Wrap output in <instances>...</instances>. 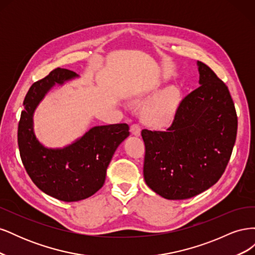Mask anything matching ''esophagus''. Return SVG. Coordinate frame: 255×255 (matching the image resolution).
Masks as SVG:
<instances>
[{
    "instance_id": "1",
    "label": "esophagus",
    "mask_w": 255,
    "mask_h": 255,
    "mask_svg": "<svg viewBox=\"0 0 255 255\" xmlns=\"http://www.w3.org/2000/svg\"><path fill=\"white\" fill-rule=\"evenodd\" d=\"M140 127L139 125H137V123H133L132 126H130V133H132L133 135L135 136H139L140 135Z\"/></svg>"
}]
</instances>
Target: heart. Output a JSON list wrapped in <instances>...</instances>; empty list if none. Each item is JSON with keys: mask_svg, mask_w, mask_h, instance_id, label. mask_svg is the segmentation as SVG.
I'll return each instance as SVG.
<instances>
[{"mask_svg": "<svg viewBox=\"0 0 255 255\" xmlns=\"http://www.w3.org/2000/svg\"><path fill=\"white\" fill-rule=\"evenodd\" d=\"M149 89L145 88L143 94ZM180 102V92L174 87L163 90L152 99L143 111V120L145 123L154 127L167 125L176 112Z\"/></svg>", "mask_w": 255, "mask_h": 255, "instance_id": "heart-1", "label": "heart"}]
</instances>
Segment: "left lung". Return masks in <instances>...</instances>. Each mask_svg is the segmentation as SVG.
Segmentation results:
<instances>
[{
    "label": "left lung",
    "instance_id": "obj_1",
    "mask_svg": "<svg viewBox=\"0 0 255 255\" xmlns=\"http://www.w3.org/2000/svg\"><path fill=\"white\" fill-rule=\"evenodd\" d=\"M200 86L182 99L164 130L142 129L146 185L169 200L195 197L225 172L237 135V115L225 82L198 61Z\"/></svg>",
    "mask_w": 255,
    "mask_h": 255
}]
</instances>
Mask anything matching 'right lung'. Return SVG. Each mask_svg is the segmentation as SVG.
Instances as JSON below:
<instances>
[{
  "label": "right lung",
  "mask_w": 255,
  "mask_h": 255,
  "mask_svg": "<svg viewBox=\"0 0 255 255\" xmlns=\"http://www.w3.org/2000/svg\"><path fill=\"white\" fill-rule=\"evenodd\" d=\"M75 76L71 70L56 68L35 82L23 101L18 125L20 156L27 174L44 194L65 202L86 199L103 186L116 149L129 135L127 123H117L92 128L64 149H47L39 143L33 132L36 106L54 85Z\"/></svg>",
  "instance_id": "add662e5"
}]
</instances>
